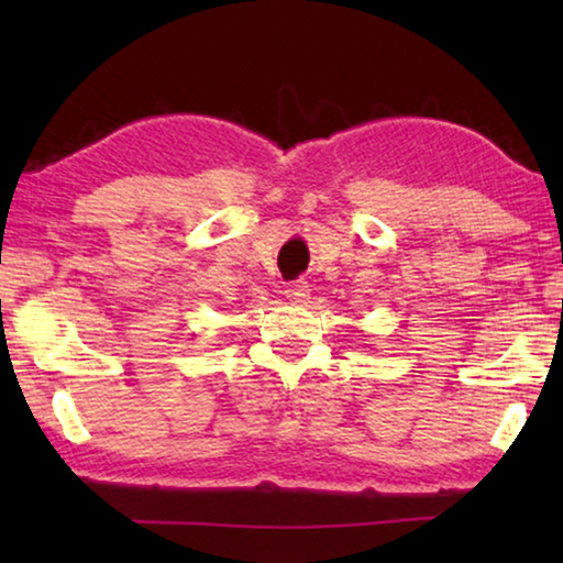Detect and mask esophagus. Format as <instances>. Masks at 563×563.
Listing matches in <instances>:
<instances>
[{
	"mask_svg": "<svg viewBox=\"0 0 563 563\" xmlns=\"http://www.w3.org/2000/svg\"><path fill=\"white\" fill-rule=\"evenodd\" d=\"M308 283L305 280H295V283H290L288 288H285V295H288L290 300H295V302H302V300H308Z\"/></svg>",
	"mask_w": 563,
	"mask_h": 563,
	"instance_id": "34e87169",
	"label": "esophagus"
}]
</instances>
